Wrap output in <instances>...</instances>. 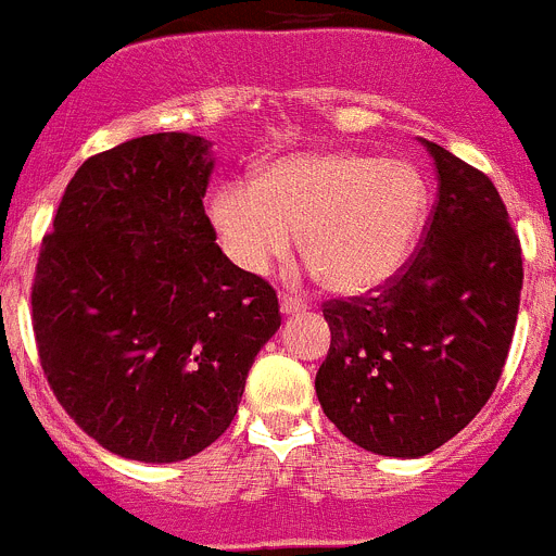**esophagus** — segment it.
Wrapping results in <instances>:
<instances>
[{"label": "esophagus", "mask_w": 556, "mask_h": 556, "mask_svg": "<svg viewBox=\"0 0 556 556\" xmlns=\"http://www.w3.org/2000/svg\"><path fill=\"white\" fill-rule=\"evenodd\" d=\"M305 308V303L303 300H298V298H292V294H281V314H298V312H303Z\"/></svg>", "instance_id": "34e87169"}]
</instances>
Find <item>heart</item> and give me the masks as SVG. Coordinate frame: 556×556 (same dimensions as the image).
<instances>
[{
    "mask_svg": "<svg viewBox=\"0 0 556 556\" xmlns=\"http://www.w3.org/2000/svg\"><path fill=\"white\" fill-rule=\"evenodd\" d=\"M427 206L425 176L410 162L314 151L273 162L256 185L220 187L212 220L244 273L287 258L300 231V251L330 292L366 294L407 262Z\"/></svg>",
    "mask_w": 556,
    "mask_h": 556,
    "instance_id": "b5f03b06",
    "label": "heart"
}]
</instances>
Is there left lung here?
Masks as SVG:
<instances>
[{"label":"left lung","mask_w":556,"mask_h":556,"mask_svg":"<svg viewBox=\"0 0 556 556\" xmlns=\"http://www.w3.org/2000/svg\"><path fill=\"white\" fill-rule=\"evenodd\" d=\"M438 201L414 258L371 298L328 300L325 416L361 450L430 455L475 419L510 353L521 242L491 178L430 140Z\"/></svg>","instance_id":"8db88e82"}]
</instances>
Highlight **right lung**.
I'll list each match as a JSON object with an SVG mask.
<instances>
[{"label": "right lung", "instance_id": "obj_1", "mask_svg": "<svg viewBox=\"0 0 556 556\" xmlns=\"http://www.w3.org/2000/svg\"><path fill=\"white\" fill-rule=\"evenodd\" d=\"M212 142L135 137L81 162L40 244L33 330L65 414L142 463L198 455L237 416L278 294L215 242Z\"/></svg>", "mask_w": 556, "mask_h": 556}]
</instances>
